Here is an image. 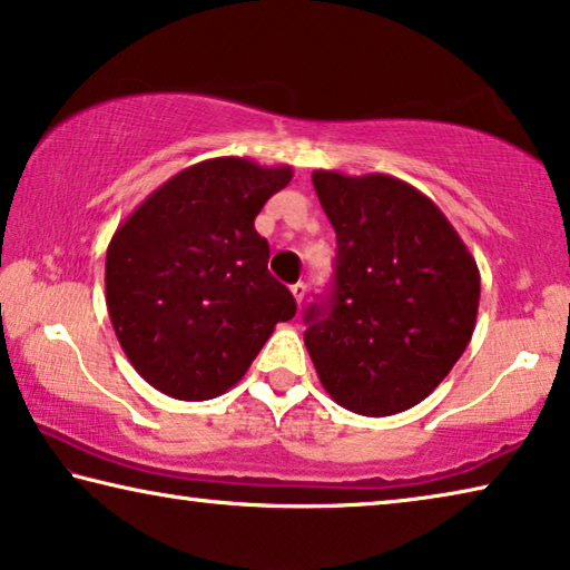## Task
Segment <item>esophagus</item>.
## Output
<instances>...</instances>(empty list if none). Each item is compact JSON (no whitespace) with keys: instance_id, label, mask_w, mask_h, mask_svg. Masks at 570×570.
Here are the masks:
<instances>
[{"instance_id":"1","label":"esophagus","mask_w":570,"mask_h":570,"mask_svg":"<svg viewBox=\"0 0 570 570\" xmlns=\"http://www.w3.org/2000/svg\"><path fill=\"white\" fill-rule=\"evenodd\" d=\"M291 293H293V297H295V303L301 305V303H303V297H305V293H307V287H305V283H295V285L291 287Z\"/></svg>"}]
</instances>
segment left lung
<instances>
[{
	"mask_svg": "<svg viewBox=\"0 0 570 570\" xmlns=\"http://www.w3.org/2000/svg\"><path fill=\"white\" fill-rule=\"evenodd\" d=\"M335 229L331 307H307L305 348L335 404L361 416L416 406L478 323L480 269L436 204L389 174L313 171Z\"/></svg>",
	"mask_w": 570,
	"mask_h": 570,
	"instance_id": "8db88e82",
	"label": "left lung"
}]
</instances>
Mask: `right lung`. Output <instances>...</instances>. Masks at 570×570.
Returning a JSON list of instances; mask_svg holds the SVG:
<instances>
[{
  "instance_id": "obj_1",
  "label": "right lung",
  "mask_w": 570,
  "mask_h": 570,
  "mask_svg": "<svg viewBox=\"0 0 570 570\" xmlns=\"http://www.w3.org/2000/svg\"><path fill=\"white\" fill-rule=\"evenodd\" d=\"M293 166L207 158L174 174L120 222L106 252V305L120 348L161 394L229 391L295 301L267 273L255 217Z\"/></svg>"
}]
</instances>
